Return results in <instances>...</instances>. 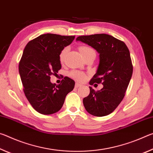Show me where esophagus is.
I'll return each mask as SVG.
<instances>
[{"label":"esophagus","instance_id":"esophagus-1","mask_svg":"<svg viewBox=\"0 0 153 153\" xmlns=\"http://www.w3.org/2000/svg\"><path fill=\"white\" fill-rule=\"evenodd\" d=\"M75 86H76V88H78V87H80L82 86V84H80L79 83H76V85H75Z\"/></svg>","mask_w":153,"mask_h":153}]
</instances>
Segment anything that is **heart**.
<instances>
[{
	"mask_svg": "<svg viewBox=\"0 0 153 153\" xmlns=\"http://www.w3.org/2000/svg\"><path fill=\"white\" fill-rule=\"evenodd\" d=\"M79 50L82 55V56L85 55L86 53H88V52L94 51L92 48L86 46H79ZM67 51H68L67 47H65L63 50L61 51L60 54H59V61H60L61 63H63L64 61L65 58V56H66V54L67 53ZM69 75H70V76L72 77V78H74L76 80H78V81H83V80H84L86 77V75L84 72L79 71H76V70L71 71L70 72V74H69Z\"/></svg>",
	"mask_w": 153,
	"mask_h": 153,
	"instance_id": "b5f03b06",
	"label": "heart"
}]
</instances>
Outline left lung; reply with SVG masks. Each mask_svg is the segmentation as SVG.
<instances>
[{"label":"left lung","instance_id":"1","mask_svg":"<svg viewBox=\"0 0 153 153\" xmlns=\"http://www.w3.org/2000/svg\"><path fill=\"white\" fill-rule=\"evenodd\" d=\"M91 46L100 54L97 71L90 84H102L103 88L95 91L90 88V94L83 103L90 114L102 117L109 115L122 101L133 73V65L128 46L113 36L98 34L80 36L76 38Z\"/></svg>","mask_w":153,"mask_h":153}]
</instances>
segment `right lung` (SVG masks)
I'll return each instance as SVG.
<instances>
[{
	"label": "right lung",
	"instance_id": "right-lung-1",
	"mask_svg": "<svg viewBox=\"0 0 153 153\" xmlns=\"http://www.w3.org/2000/svg\"><path fill=\"white\" fill-rule=\"evenodd\" d=\"M75 36L42 34L27 44L19 63L24 92L34 109L43 115L55 113L63 107L75 82L64 77L60 84H52L51 76L61 68L59 54L73 42Z\"/></svg>",
	"mask_w": 153,
	"mask_h": 153
}]
</instances>
